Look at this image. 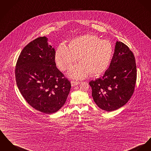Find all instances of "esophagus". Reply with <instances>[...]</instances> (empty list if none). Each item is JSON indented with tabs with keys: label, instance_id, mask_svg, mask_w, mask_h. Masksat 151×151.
I'll return each mask as SVG.
<instances>
[{
	"label": "esophagus",
	"instance_id": "1",
	"mask_svg": "<svg viewBox=\"0 0 151 151\" xmlns=\"http://www.w3.org/2000/svg\"><path fill=\"white\" fill-rule=\"evenodd\" d=\"M79 83H80V82H78V81H71V84L72 86H76V85H78Z\"/></svg>",
	"mask_w": 151,
	"mask_h": 151
}]
</instances>
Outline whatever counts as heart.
I'll return each mask as SVG.
<instances>
[{
	"label": "heart",
	"instance_id": "b5f03b06",
	"mask_svg": "<svg viewBox=\"0 0 151 151\" xmlns=\"http://www.w3.org/2000/svg\"><path fill=\"white\" fill-rule=\"evenodd\" d=\"M113 47L107 40L96 35L87 34L72 40L69 47L63 44L57 48L55 60L58 68L68 70L77 60L80 63L71 67L68 75L73 78L83 79L91 74L98 76L109 68L113 57Z\"/></svg>",
	"mask_w": 151,
	"mask_h": 151
}]
</instances>
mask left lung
Masks as SVG:
<instances>
[{
    "mask_svg": "<svg viewBox=\"0 0 151 151\" xmlns=\"http://www.w3.org/2000/svg\"><path fill=\"white\" fill-rule=\"evenodd\" d=\"M136 79L134 54L127 45L117 41L108 69L102 77L89 83L93 100L102 110L119 109L133 95Z\"/></svg>",
    "mask_w": 151,
    "mask_h": 151,
    "instance_id": "obj_1",
    "label": "left lung"
}]
</instances>
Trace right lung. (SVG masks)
I'll use <instances>...</instances> for the list:
<instances>
[{
  "mask_svg": "<svg viewBox=\"0 0 151 151\" xmlns=\"http://www.w3.org/2000/svg\"><path fill=\"white\" fill-rule=\"evenodd\" d=\"M55 55L46 37L37 38L21 51L15 71L22 96L32 108L46 114L60 109L70 91V82L57 69Z\"/></svg>",
  "mask_w": 151,
  "mask_h": 151,
  "instance_id": "add662e5",
  "label": "right lung"
}]
</instances>
